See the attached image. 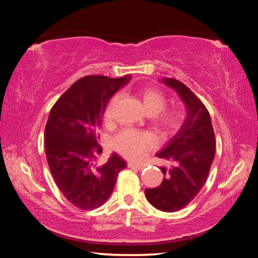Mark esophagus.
<instances>
[{
  "label": "esophagus",
  "mask_w": 258,
  "mask_h": 258,
  "mask_svg": "<svg viewBox=\"0 0 258 258\" xmlns=\"http://www.w3.org/2000/svg\"><path fill=\"white\" fill-rule=\"evenodd\" d=\"M128 168H132V169H138V170H142L144 168V166L142 165H138V163L136 162H132V161H129L128 163Z\"/></svg>",
  "instance_id": "esophagus-1"
}]
</instances>
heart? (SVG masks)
Here are the masks:
<instances>
[{"label": "heart", "instance_id": "b5f03b06", "mask_svg": "<svg viewBox=\"0 0 258 258\" xmlns=\"http://www.w3.org/2000/svg\"><path fill=\"white\" fill-rule=\"evenodd\" d=\"M139 96L141 97L146 112L153 115V122L158 129L170 134L182 127L185 119L183 110L178 107L165 108L167 98L160 90L154 87H145L140 90ZM117 100L118 96H114L108 102L104 111L105 121L112 119L113 107ZM153 145L154 140L150 135L135 130H123L112 140V147L114 150L130 159L142 157L144 153Z\"/></svg>", "mask_w": 258, "mask_h": 258}]
</instances>
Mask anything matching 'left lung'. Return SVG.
<instances>
[{"instance_id": "1", "label": "left lung", "mask_w": 258, "mask_h": 258, "mask_svg": "<svg viewBox=\"0 0 258 258\" xmlns=\"http://www.w3.org/2000/svg\"><path fill=\"white\" fill-rule=\"evenodd\" d=\"M173 88L187 108L182 128L157 157L170 161L161 168L163 179L156 188L145 189L150 204L163 212H176L197 196L209 175L215 154V135L205 104L186 85L174 79L162 81Z\"/></svg>"}]
</instances>
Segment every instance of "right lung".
I'll return each instance as SVG.
<instances>
[{
    "label": "right lung",
    "instance_id": "add662e5",
    "mask_svg": "<svg viewBox=\"0 0 258 258\" xmlns=\"http://www.w3.org/2000/svg\"><path fill=\"white\" fill-rule=\"evenodd\" d=\"M130 76L88 75L75 82L51 107L45 127V153L51 175L69 202L82 210L102 206L111 196L126 161L113 154L98 163L96 131L114 93Z\"/></svg>",
    "mask_w": 258,
    "mask_h": 258
}]
</instances>
